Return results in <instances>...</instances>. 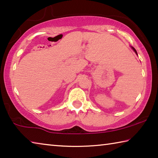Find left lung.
<instances>
[{"mask_svg": "<svg viewBox=\"0 0 158 158\" xmlns=\"http://www.w3.org/2000/svg\"><path fill=\"white\" fill-rule=\"evenodd\" d=\"M132 47V49L134 50V52H135L136 53V54H137V51H136V49H135V48L132 47Z\"/></svg>", "mask_w": 158, "mask_h": 158, "instance_id": "left-lung-1", "label": "left lung"}]
</instances>
